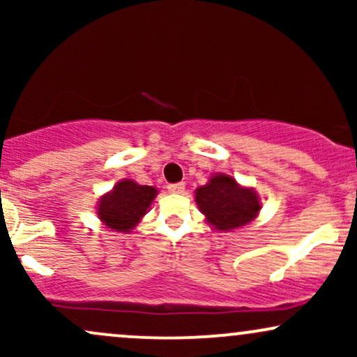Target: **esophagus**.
<instances>
[{
    "label": "esophagus",
    "instance_id": "esophagus-1",
    "mask_svg": "<svg viewBox=\"0 0 357 357\" xmlns=\"http://www.w3.org/2000/svg\"><path fill=\"white\" fill-rule=\"evenodd\" d=\"M184 186H186L184 183H174V184H169V186H167V190H169L171 192H184Z\"/></svg>",
    "mask_w": 357,
    "mask_h": 357
}]
</instances>
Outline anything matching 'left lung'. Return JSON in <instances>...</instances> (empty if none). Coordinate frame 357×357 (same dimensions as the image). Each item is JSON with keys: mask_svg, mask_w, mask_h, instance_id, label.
I'll list each match as a JSON object with an SVG mask.
<instances>
[{"mask_svg": "<svg viewBox=\"0 0 357 357\" xmlns=\"http://www.w3.org/2000/svg\"><path fill=\"white\" fill-rule=\"evenodd\" d=\"M196 203L206 220L218 230H233L257 216L260 203L255 192L240 188L233 178L218 174L196 190Z\"/></svg>", "mask_w": 357, "mask_h": 357, "instance_id": "8db88e82", "label": "left lung"}]
</instances>
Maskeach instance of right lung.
I'll list each match as a JSON object with an SVG mask.
<instances>
[{"label": "right lung", "mask_w": 357, "mask_h": 357, "mask_svg": "<svg viewBox=\"0 0 357 357\" xmlns=\"http://www.w3.org/2000/svg\"><path fill=\"white\" fill-rule=\"evenodd\" d=\"M154 188L141 186L130 181H121L112 192L100 199L99 216L109 228L116 231H129L137 225L155 196Z\"/></svg>", "instance_id": "1"}]
</instances>
